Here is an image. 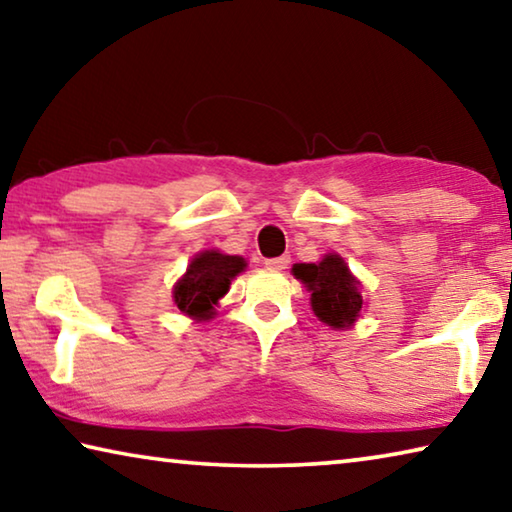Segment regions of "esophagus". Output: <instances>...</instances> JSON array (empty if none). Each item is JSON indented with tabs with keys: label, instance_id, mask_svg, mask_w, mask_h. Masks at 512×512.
I'll list each match as a JSON object with an SVG mask.
<instances>
[{
	"label": "esophagus",
	"instance_id": "1",
	"mask_svg": "<svg viewBox=\"0 0 512 512\" xmlns=\"http://www.w3.org/2000/svg\"><path fill=\"white\" fill-rule=\"evenodd\" d=\"M289 262H291V257L289 255H282V257H271V259H266V268H273V271H284V268L289 266Z\"/></svg>",
	"mask_w": 512,
	"mask_h": 512
}]
</instances>
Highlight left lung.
Instances as JSON below:
<instances>
[{
	"label": "left lung",
	"instance_id": "left-lung-1",
	"mask_svg": "<svg viewBox=\"0 0 512 512\" xmlns=\"http://www.w3.org/2000/svg\"><path fill=\"white\" fill-rule=\"evenodd\" d=\"M293 275L311 291V309L329 327H350L361 314L359 282L339 255H327L318 264H296Z\"/></svg>",
	"mask_w": 512,
	"mask_h": 512
}]
</instances>
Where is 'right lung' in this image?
Returning a JSON list of instances; mask_svg holds the SVG:
<instances>
[{"label":"right lung","mask_w":512,"mask_h":512,"mask_svg":"<svg viewBox=\"0 0 512 512\" xmlns=\"http://www.w3.org/2000/svg\"><path fill=\"white\" fill-rule=\"evenodd\" d=\"M244 268V257L205 250L194 257L183 280L173 287V302L187 316L198 320L210 318L216 300L228 293L230 280Z\"/></svg>","instance_id":"1"}]
</instances>
